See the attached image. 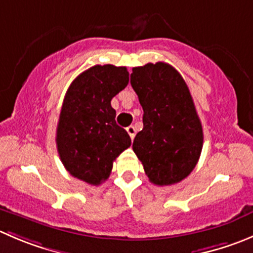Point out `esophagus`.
<instances>
[{"instance_id":"obj_1","label":"esophagus","mask_w":253,"mask_h":253,"mask_svg":"<svg viewBox=\"0 0 253 253\" xmlns=\"http://www.w3.org/2000/svg\"><path fill=\"white\" fill-rule=\"evenodd\" d=\"M126 129H127V133H128L129 137H131V139H133L134 134H136V128H134L133 126H128Z\"/></svg>"}]
</instances>
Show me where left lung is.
I'll return each mask as SVG.
<instances>
[{"label": "left lung", "instance_id": "1", "mask_svg": "<svg viewBox=\"0 0 253 253\" xmlns=\"http://www.w3.org/2000/svg\"><path fill=\"white\" fill-rule=\"evenodd\" d=\"M131 85L143 109V129L132 148L156 185L179 183L192 173L203 148V127L193 97L171 65L132 69Z\"/></svg>", "mask_w": 253, "mask_h": 253}]
</instances>
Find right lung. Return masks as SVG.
Masks as SVG:
<instances>
[{"mask_svg":"<svg viewBox=\"0 0 253 253\" xmlns=\"http://www.w3.org/2000/svg\"><path fill=\"white\" fill-rule=\"evenodd\" d=\"M128 84L126 67L95 65L70 84L58 127L56 147L65 169L91 185L106 180L115 159L131 146L115 121L111 100Z\"/></svg>","mask_w":253,"mask_h":253,"instance_id":"1","label":"right lung"}]
</instances>
